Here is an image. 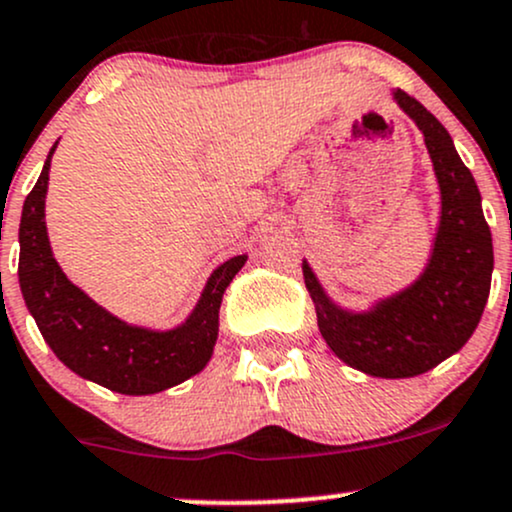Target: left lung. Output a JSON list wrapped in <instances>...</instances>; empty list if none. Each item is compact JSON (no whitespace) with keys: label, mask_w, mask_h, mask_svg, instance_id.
Listing matches in <instances>:
<instances>
[{"label":"left lung","mask_w":512,"mask_h":512,"mask_svg":"<svg viewBox=\"0 0 512 512\" xmlns=\"http://www.w3.org/2000/svg\"><path fill=\"white\" fill-rule=\"evenodd\" d=\"M390 97L420 129L437 178L439 222L430 258L410 285L364 310L339 305L305 258L302 276L334 356L366 376L412 378L454 356L476 332L491 293L493 241L481 192L449 131L403 90H390Z\"/></svg>","instance_id":"1"}]
</instances>
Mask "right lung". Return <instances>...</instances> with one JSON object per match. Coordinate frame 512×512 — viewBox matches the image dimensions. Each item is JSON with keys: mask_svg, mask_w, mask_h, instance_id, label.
Returning <instances> with one entry per match:
<instances>
[{"mask_svg": "<svg viewBox=\"0 0 512 512\" xmlns=\"http://www.w3.org/2000/svg\"><path fill=\"white\" fill-rule=\"evenodd\" d=\"M29 192L19 224V285L53 354L85 381L114 393L153 395L188 381L210 364L219 337L224 288L249 254L224 261L207 278L200 300L183 322L170 329L129 324L95 302L63 273L46 227V192L51 158Z\"/></svg>", "mask_w": 512, "mask_h": 512, "instance_id": "add662e5", "label": "right lung"}]
</instances>
